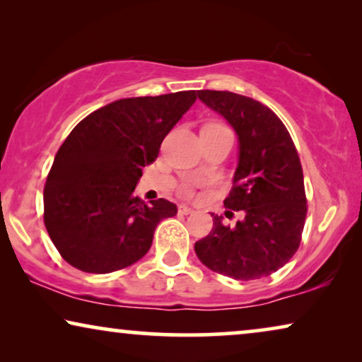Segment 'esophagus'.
Listing matches in <instances>:
<instances>
[{
	"label": "esophagus",
	"instance_id": "1",
	"mask_svg": "<svg viewBox=\"0 0 362 362\" xmlns=\"http://www.w3.org/2000/svg\"><path fill=\"white\" fill-rule=\"evenodd\" d=\"M177 211L181 212V214H185V216H187V214H192V212H194V209H191L189 206H186V204H181L180 207H177Z\"/></svg>",
	"mask_w": 362,
	"mask_h": 362
}]
</instances>
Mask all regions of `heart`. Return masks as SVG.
I'll use <instances>...</instances> for the list:
<instances>
[{
  "mask_svg": "<svg viewBox=\"0 0 362 362\" xmlns=\"http://www.w3.org/2000/svg\"><path fill=\"white\" fill-rule=\"evenodd\" d=\"M214 125H221V123H214Z\"/></svg>",
  "mask_w": 362,
  "mask_h": 362,
  "instance_id": "heart-1",
  "label": "heart"
}]
</instances>
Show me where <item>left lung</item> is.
<instances>
[{
    "label": "left lung",
    "mask_w": 362,
    "mask_h": 362,
    "mask_svg": "<svg viewBox=\"0 0 362 362\" xmlns=\"http://www.w3.org/2000/svg\"><path fill=\"white\" fill-rule=\"evenodd\" d=\"M199 98L219 112L239 136V166L224 201L226 216L242 211L234 227L214 216L209 235L194 244L207 269L235 280L269 276L298 250L306 194L298 151L284 122L264 103L226 90H201Z\"/></svg>",
    "instance_id": "obj_1"
}]
</instances>
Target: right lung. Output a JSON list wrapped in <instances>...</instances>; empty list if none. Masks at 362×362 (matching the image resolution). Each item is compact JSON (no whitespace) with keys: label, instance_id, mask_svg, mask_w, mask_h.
Segmentation results:
<instances>
[{"label":"right lung","instance_id":"right-lung-1","mask_svg":"<svg viewBox=\"0 0 362 362\" xmlns=\"http://www.w3.org/2000/svg\"><path fill=\"white\" fill-rule=\"evenodd\" d=\"M196 90L122 98L78 122L59 148L44 186V226L64 260L87 274H110L150 250L160 221L176 204L133 196Z\"/></svg>","mask_w":362,"mask_h":362}]
</instances>
